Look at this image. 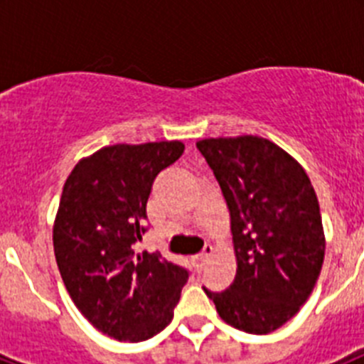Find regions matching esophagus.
<instances>
[{"label":"esophagus","instance_id":"obj_1","mask_svg":"<svg viewBox=\"0 0 364 364\" xmlns=\"http://www.w3.org/2000/svg\"><path fill=\"white\" fill-rule=\"evenodd\" d=\"M211 253H213V246H205L204 250L198 253V255H195V259H193V260H195V264H197L198 269L204 268V264L208 262V259H210Z\"/></svg>","mask_w":364,"mask_h":364}]
</instances>
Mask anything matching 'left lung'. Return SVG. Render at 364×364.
<instances>
[{
	"label": "left lung",
	"mask_w": 364,
	"mask_h": 364,
	"mask_svg": "<svg viewBox=\"0 0 364 364\" xmlns=\"http://www.w3.org/2000/svg\"><path fill=\"white\" fill-rule=\"evenodd\" d=\"M197 147L226 198L237 259L230 290L204 291L224 323L266 336L299 314L319 279V200L304 167L268 138H204Z\"/></svg>",
	"instance_id": "obj_1"
}]
</instances>
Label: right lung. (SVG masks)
<instances>
[{
    "mask_svg": "<svg viewBox=\"0 0 364 364\" xmlns=\"http://www.w3.org/2000/svg\"><path fill=\"white\" fill-rule=\"evenodd\" d=\"M182 153L178 140L102 147L63 186L53 226L58 269L83 317L112 339L140 343L162 332L188 282L186 268L134 250L154 176Z\"/></svg>",
    "mask_w": 364,
    "mask_h": 364,
    "instance_id": "right-lung-1",
    "label": "right lung"
}]
</instances>
